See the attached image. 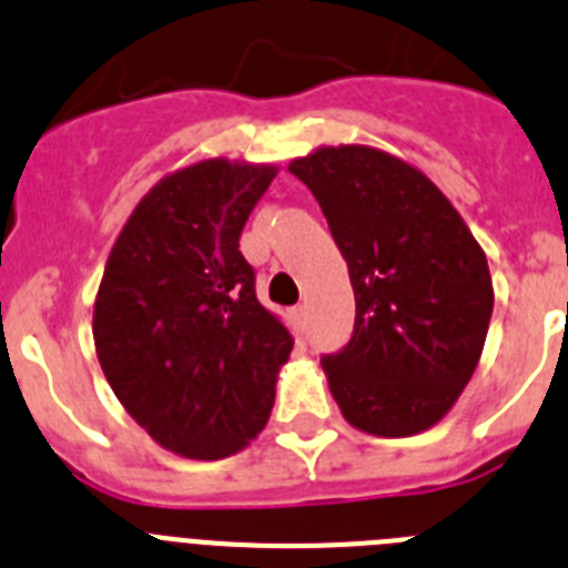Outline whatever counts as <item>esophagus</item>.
I'll return each instance as SVG.
<instances>
[{
    "instance_id": "obj_1",
    "label": "esophagus",
    "mask_w": 568,
    "mask_h": 568,
    "mask_svg": "<svg viewBox=\"0 0 568 568\" xmlns=\"http://www.w3.org/2000/svg\"><path fill=\"white\" fill-rule=\"evenodd\" d=\"M293 324L301 329V333L307 329V307H304V304L293 307Z\"/></svg>"
}]
</instances>
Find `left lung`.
Returning a JSON list of instances; mask_svg holds the SVG:
<instances>
[{
  "mask_svg": "<svg viewBox=\"0 0 568 568\" xmlns=\"http://www.w3.org/2000/svg\"><path fill=\"white\" fill-rule=\"evenodd\" d=\"M349 267L355 333L321 361L355 429L406 438L438 424L469 384L495 290L486 253L415 164L366 144L290 162Z\"/></svg>",
  "mask_w": 568,
  "mask_h": 568,
  "instance_id": "1",
  "label": "left lung"
}]
</instances>
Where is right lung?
<instances>
[{
  "mask_svg": "<svg viewBox=\"0 0 568 568\" xmlns=\"http://www.w3.org/2000/svg\"><path fill=\"white\" fill-rule=\"evenodd\" d=\"M275 173V164L202 159L164 175L104 264L93 304L104 378L130 418L184 458H230L258 438L293 353L239 250Z\"/></svg>",
  "mask_w": 568,
  "mask_h": 568,
  "instance_id": "right-lung-1",
  "label": "right lung"
}]
</instances>
